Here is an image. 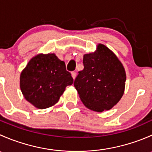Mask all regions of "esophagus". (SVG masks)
<instances>
[{
    "instance_id": "34e87169",
    "label": "esophagus",
    "mask_w": 152,
    "mask_h": 152,
    "mask_svg": "<svg viewBox=\"0 0 152 152\" xmlns=\"http://www.w3.org/2000/svg\"><path fill=\"white\" fill-rule=\"evenodd\" d=\"M71 75H72V77H73V79H76V73L75 71H73L71 73Z\"/></svg>"
}]
</instances>
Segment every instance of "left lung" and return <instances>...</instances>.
<instances>
[{"label": "left lung", "mask_w": 152, "mask_h": 152, "mask_svg": "<svg viewBox=\"0 0 152 152\" xmlns=\"http://www.w3.org/2000/svg\"><path fill=\"white\" fill-rule=\"evenodd\" d=\"M84 69L74 81L81 101L87 108L102 113L113 108L123 96L125 69L115 54L103 44L83 56Z\"/></svg>", "instance_id": "left-lung-1"}]
</instances>
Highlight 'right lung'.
<instances>
[{"label": "right lung", "instance_id": "1", "mask_svg": "<svg viewBox=\"0 0 152 152\" xmlns=\"http://www.w3.org/2000/svg\"><path fill=\"white\" fill-rule=\"evenodd\" d=\"M73 82L65 63L55 53H39L32 57L20 76V87L26 100L40 110L56 104L65 87Z\"/></svg>", "mask_w": 152, "mask_h": 152}]
</instances>
